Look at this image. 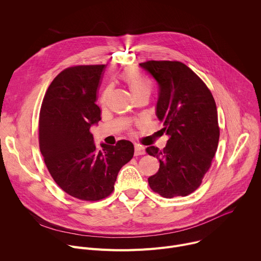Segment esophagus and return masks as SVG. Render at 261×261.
<instances>
[{
  "instance_id": "esophagus-1",
  "label": "esophagus",
  "mask_w": 261,
  "mask_h": 261,
  "mask_svg": "<svg viewBox=\"0 0 261 261\" xmlns=\"http://www.w3.org/2000/svg\"><path fill=\"white\" fill-rule=\"evenodd\" d=\"M145 151H144V147L140 144H135L134 146V155L135 156H140V155H144Z\"/></svg>"
}]
</instances>
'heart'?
<instances>
[{
	"instance_id": "heart-1",
	"label": "heart",
	"mask_w": 261,
	"mask_h": 261,
	"mask_svg": "<svg viewBox=\"0 0 261 261\" xmlns=\"http://www.w3.org/2000/svg\"><path fill=\"white\" fill-rule=\"evenodd\" d=\"M121 79L128 85V87L132 91L135 98H139L141 96H150L151 94L150 83H148L147 80L144 79L138 71L127 69L122 73ZM106 93L107 92H105V94L102 97L103 103L106 101Z\"/></svg>"
}]
</instances>
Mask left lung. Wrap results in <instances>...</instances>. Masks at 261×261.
Here are the masks:
<instances>
[{
    "mask_svg": "<svg viewBox=\"0 0 261 261\" xmlns=\"http://www.w3.org/2000/svg\"><path fill=\"white\" fill-rule=\"evenodd\" d=\"M139 66L158 85L156 114L169 136L163 150L146 147L145 152L160 162L148 185L165 198L187 196L201 185L218 147L215 99L202 80L181 62L147 61Z\"/></svg>",
    "mask_w": 261,
    "mask_h": 261,
    "instance_id": "left-lung-1",
    "label": "left lung"
}]
</instances>
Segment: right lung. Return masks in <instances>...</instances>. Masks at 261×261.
<instances>
[{
	"label": "right lung",
	"mask_w": 261,
	"mask_h": 261,
	"mask_svg": "<svg viewBox=\"0 0 261 261\" xmlns=\"http://www.w3.org/2000/svg\"><path fill=\"white\" fill-rule=\"evenodd\" d=\"M106 65L66 68L49 85L39 115V146L45 165L59 187L86 201L113 193L120 169L134 155L133 143L94 142L91 126L101 120L96 104Z\"/></svg>",
	"instance_id": "obj_1"
}]
</instances>
